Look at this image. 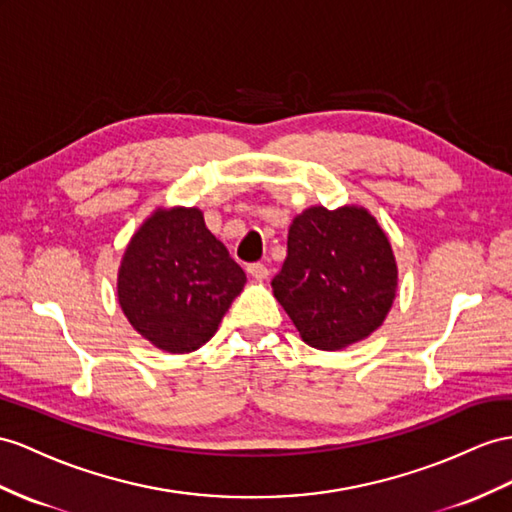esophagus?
Here are the masks:
<instances>
[{
    "label": "esophagus",
    "instance_id": "obj_1",
    "mask_svg": "<svg viewBox=\"0 0 512 512\" xmlns=\"http://www.w3.org/2000/svg\"><path fill=\"white\" fill-rule=\"evenodd\" d=\"M246 272L251 274L253 279H259V281H261V279H268V274H270V270H268L264 264H251V266L246 268Z\"/></svg>",
    "mask_w": 512,
    "mask_h": 512
}]
</instances>
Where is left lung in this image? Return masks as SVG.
<instances>
[{
    "instance_id": "obj_1",
    "label": "left lung",
    "mask_w": 512,
    "mask_h": 512,
    "mask_svg": "<svg viewBox=\"0 0 512 512\" xmlns=\"http://www.w3.org/2000/svg\"><path fill=\"white\" fill-rule=\"evenodd\" d=\"M398 266L376 218L363 207H309L287 233L274 298L303 342L342 350L372 335L396 298Z\"/></svg>"
}]
</instances>
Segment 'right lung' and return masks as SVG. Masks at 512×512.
<instances>
[{"mask_svg": "<svg viewBox=\"0 0 512 512\" xmlns=\"http://www.w3.org/2000/svg\"><path fill=\"white\" fill-rule=\"evenodd\" d=\"M244 270L205 227L201 209H157L127 244L119 303L129 324L153 346L183 355L214 337Z\"/></svg>", "mask_w": 512, "mask_h": 512, "instance_id": "obj_1", "label": "right lung"}]
</instances>
